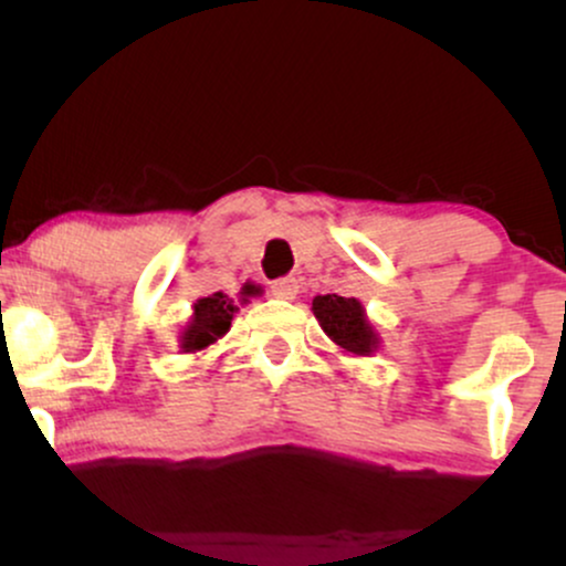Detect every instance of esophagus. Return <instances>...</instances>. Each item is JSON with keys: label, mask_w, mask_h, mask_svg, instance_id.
Returning <instances> with one entry per match:
<instances>
[{"label": "esophagus", "mask_w": 566, "mask_h": 566, "mask_svg": "<svg viewBox=\"0 0 566 566\" xmlns=\"http://www.w3.org/2000/svg\"><path fill=\"white\" fill-rule=\"evenodd\" d=\"M271 295L282 297V301H292L297 295V282L292 276L276 279V282H271Z\"/></svg>", "instance_id": "obj_1"}]
</instances>
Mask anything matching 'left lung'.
Instances as JSON below:
<instances>
[{
  "mask_svg": "<svg viewBox=\"0 0 566 566\" xmlns=\"http://www.w3.org/2000/svg\"><path fill=\"white\" fill-rule=\"evenodd\" d=\"M311 311H314L322 329L335 346L356 356H369L373 350H378L380 337L367 319L365 305L356 301V297L316 295L314 303H311Z\"/></svg>",
  "mask_w": 566,
  "mask_h": 566,
  "instance_id": "obj_1",
  "label": "left lung"
}]
</instances>
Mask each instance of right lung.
Masks as SVG:
<instances>
[{"label": "right lung", "instance_id": "obj_1", "mask_svg": "<svg viewBox=\"0 0 566 566\" xmlns=\"http://www.w3.org/2000/svg\"><path fill=\"white\" fill-rule=\"evenodd\" d=\"M252 292L258 290L247 287L242 292V301H247V295H252ZM237 311V305H233L231 297L223 295V292H212V295L199 297V301L193 303V316L188 319L184 335H180V348H184L186 354H197V350L212 346L218 337L229 333L231 319Z\"/></svg>", "mask_w": 566, "mask_h": 566}]
</instances>
